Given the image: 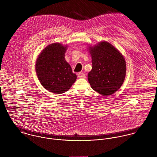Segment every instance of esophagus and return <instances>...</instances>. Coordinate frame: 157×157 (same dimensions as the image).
Segmentation results:
<instances>
[{
	"label": "esophagus",
	"mask_w": 157,
	"mask_h": 157,
	"mask_svg": "<svg viewBox=\"0 0 157 157\" xmlns=\"http://www.w3.org/2000/svg\"><path fill=\"white\" fill-rule=\"evenodd\" d=\"M78 77L80 78H86V75L83 72H79L78 74Z\"/></svg>",
	"instance_id": "obj_1"
}]
</instances>
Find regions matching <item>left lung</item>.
I'll return each mask as SVG.
<instances>
[{"label": "left lung", "instance_id": "1", "mask_svg": "<svg viewBox=\"0 0 157 157\" xmlns=\"http://www.w3.org/2000/svg\"><path fill=\"white\" fill-rule=\"evenodd\" d=\"M92 68L88 74L92 88L103 96L118 90L124 80L126 66L122 54L109 43L90 47Z\"/></svg>", "mask_w": 157, "mask_h": 157}]
</instances>
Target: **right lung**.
Wrapping results in <instances>:
<instances>
[{
    "instance_id": "obj_1",
    "label": "right lung",
    "mask_w": 157,
    "mask_h": 157,
    "mask_svg": "<svg viewBox=\"0 0 157 157\" xmlns=\"http://www.w3.org/2000/svg\"><path fill=\"white\" fill-rule=\"evenodd\" d=\"M67 47L59 43L48 45L37 60L36 70L38 78L45 89L52 93L67 91L77 78L65 59Z\"/></svg>"
}]
</instances>
